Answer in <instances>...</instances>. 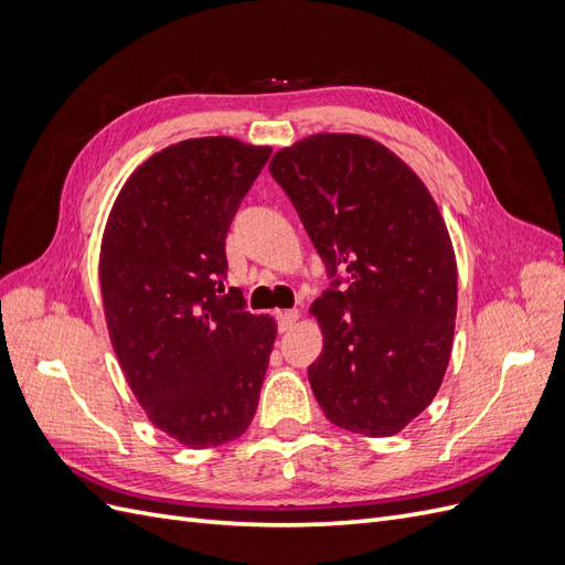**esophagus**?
Here are the masks:
<instances>
[{"mask_svg": "<svg viewBox=\"0 0 565 565\" xmlns=\"http://www.w3.org/2000/svg\"><path fill=\"white\" fill-rule=\"evenodd\" d=\"M299 318V311L297 309H289V311H278V328L280 332H287L292 324L297 322Z\"/></svg>", "mask_w": 565, "mask_h": 565, "instance_id": "1", "label": "esophagus"}]
</instances>
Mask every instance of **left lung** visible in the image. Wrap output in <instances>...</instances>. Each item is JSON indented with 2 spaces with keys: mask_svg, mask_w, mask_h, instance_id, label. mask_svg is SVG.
<instances>
[{
  "mask_svg": "<svg viewBox=\"0 0 565 565\" xmlns=\"http://www.w3.org/2000/svg\"><path fill=\"white\" fill-rule=\"evenodd\" d=\"M268 172L332 280L311 306L316 401L341 429L398 434L434 401L452 349L457 264L436 202L401 158L355 134L309 136Z\"/></svg>",
  "mask_w": 565,
  "mask_h": 565,
  "instance_id": "1",
  "label": "left lung"
}]
</instances>
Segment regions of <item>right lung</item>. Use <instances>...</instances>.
Here are the masks:
<instances>
[{"label": "right lung", "mask_w": 565, "mask_h": 565, "mask_svg": "<svg viewBox=\"0 0 565 565\" xmlns=\"http://www.w3.org/2000/svg\"><path fill=\"white\" fill-rule=\"evenodd\" d=\"M268 146L207 136L146 160L100 245L113 349L150 422L188 448L243 436L259 405L276 322L226 292V235Z\"/></svg>", "instance_id": "right-lung-1"}]
</instances>
